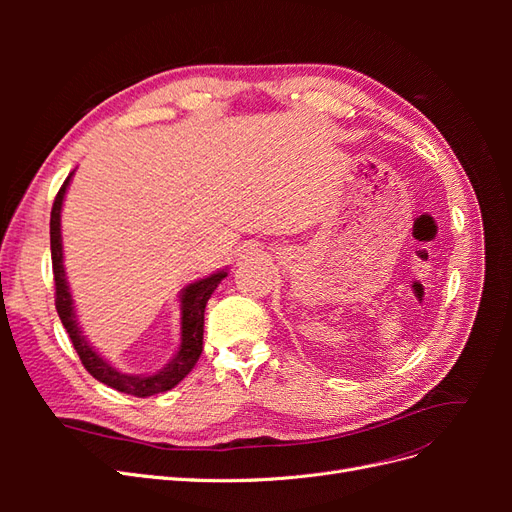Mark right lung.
Returning a JSON list of instances; mask_svg holds the SVG:
<instances>
[{
  "mask_svg": "<svg viewBox=\"0 0 512 512\" xmlns=\"http://www.w3.org/2000/svg\"><path fill=\"white\" fill-rule=\"evenodd\" d=\"M72 173L68 179L61 185L55 203L51 209V260H53V280H55V307L57 314L61 318V324H64L70 342L79 354V359L83 367L89 371L96 380L104 382L111 389L134 395V397H151L164 391H170L175 384H179L185 376L194 369L196 361L200 359V352H203V329H205V305L213 290L218 288V284L226 277V271L213 273L205 280H200L196 284H190L181 294V348L173 361L168 363L162 371H158L156 376H130L123 374V371H117L111 363H106L100 354L94 352L85 337L81 335L79 324H76V316L72 309V297L68 292V282H66V273L64 265H61V228H59V215H61V203H64V194L70 183Z\"/></svg>",
  "mask_w": 512,
  "mask_h": 512,
  "instance_id": "1",
  "label": "right lung"
}]
</instances>
